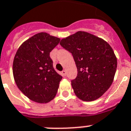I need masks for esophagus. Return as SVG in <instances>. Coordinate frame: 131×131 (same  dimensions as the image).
I'll use <instances>...</instances> for the list:
<instances>
[{"label": "esophagus", "instance_id": "1", "mask_svg": "<svg viewBox=\"0 0 131 131\" xmlns=\"http://www.w3.org/2000/svg\"><path fill=\"white\" fill-rule=\"evenodd\" d=\"M66 74H67V73H66V71L63 70V71H62V75L63 77H65L66 76Z\"/></svg>", "mask_w": 131, "mask_h": 131}]
</instances>
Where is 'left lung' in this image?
<instances>
[{"mask_svg":"<svg viewBox=\"0 0 131 131\" xmlns=\"http://www.w3.org/2000/svg\"><path fill=\"white\" fill-rule=\"evenodd\" d=\"M60 44L72 53L77 68V76L71 81L76 96L85 102L100 97L111 86L117 67L110 44L81 31L62 39Z\"/></svg>","mask_w":131,"mask_h":131,"instance_id":"left-lung-1","label":"left lung"}]
</instances>
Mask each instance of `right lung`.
<instances>
[{"label":"right lung","instance_id":"obj_1","mask_svg":"<svg viewBox=\"0 0 131 131\" xmlns=\"http://www.w3.org/2000/svg\"><path fill=\"white\" fill-rule=\"evenodd\" d=\"M60 40L47 33H38L24 41L14 57L13 73L16 85L35 102H49L58 91L62 77L53 67L50 52Z\"/></svg>","mask_w":131,"mask_h":131}]
</instances>
